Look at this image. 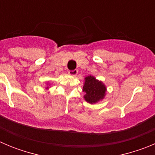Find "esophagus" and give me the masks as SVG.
Returning <instances> with one entry per match:
<instances>
[{"label": "esophagus", "mask_w": 155, "mask_h": 155, "mask_svg": "<svg viewBox=\"0 0 155 155\" xmlns=\"http://www.w3.org/2000/svg\"><path fill=\"white\" fill-rule=\"evenodd\" d=\"M78 70H74V71H68V74H69L70 75H71V76H76L77 74H78Z\"/></svg>", "instance_id": "esophagus-1"}]
</instances>
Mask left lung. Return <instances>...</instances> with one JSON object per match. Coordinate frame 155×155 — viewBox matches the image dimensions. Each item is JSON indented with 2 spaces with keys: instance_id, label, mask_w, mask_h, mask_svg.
<instances>
[{
  "instance_id": "obj_1",
  "label": "left lung",
  "mask_w": 155,
  "mask_h": 155,
  "mask_svg": "<svg viewBox=\"0 0 155 155\" xmlns=\"http://www.w3.org/2000/svg\"><path fill=\"white\" fill-rule=\"evenodd\" d=\"M83 91L85 92L84 98L86 102L95 104L104 99L106 94V87L103 82L90 75L84 78Z\"/></svg>"
}]
</instances>
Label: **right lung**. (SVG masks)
<instances>
[{
    "label": "right lung",
    "instance_id": "1",
    "mask_svg": "<svg viewBox=\"0 0 155 155\" xmlns=\"http://www.w3.org/2000/svg\"><path fill=\"white\" fill-rule=\"evenodd\" d=\"M46 85H47V87H46V90H48V89H49V87H48V86H50V84L47 83V84H46Z\"/></svg>",
    "mask_w": 155,
    "mask_h": 155
}]
</instances>
